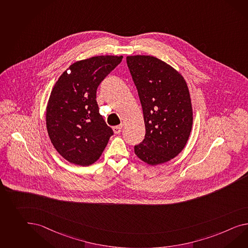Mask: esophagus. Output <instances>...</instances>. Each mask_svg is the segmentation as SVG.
Returning <instances> with one entry per match:
<instances>
[{
  "label": "esophagus",
  "instance_id": "obj_1",
  "mask_svg": "<svg viewBox=\"0 0 248 248\" xmlns=\"http://www.w3.org/2000/svg\"><path fill=\"white\" fill-rule=\"evenodd\" d=\"M121 129H122V125H120V126H115V127H113V131H114L115 134L121 133Z\"/></svg>",
  "mask_w": 248,
  "mask_h": 248
}]
</instances>
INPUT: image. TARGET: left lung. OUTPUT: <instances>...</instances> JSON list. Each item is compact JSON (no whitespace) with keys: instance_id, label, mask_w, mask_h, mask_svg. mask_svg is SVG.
Returning a JSON list of instances; mask_svg holds the SVG:
<instances>
[{"instance_id":"obj_1","label":"left lung","mask_w":248,"mask_h":248,"mask_svg":"<svg viewBox=\"0 0 248 248\" xmlns=\"http://www.w3.org/2000/svg\"><path fill=\"white\" fill-rule=\"evenodd\" d=\"M127 64L146 127L135 154L148 165L164 164L182 152L191 134L193 113L187 83L170 64L152 56H128Z\"/></svg>"}]
</instances>
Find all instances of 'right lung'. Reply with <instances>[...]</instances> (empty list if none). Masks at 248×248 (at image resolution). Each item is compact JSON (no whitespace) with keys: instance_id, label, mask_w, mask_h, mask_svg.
Returning a JSON list of instances; mask_svg holds the SVG:
<instances>
[{"instance_id":"obj_1","label":"right lung","mask_w":248,"mask_h":248,"mask_svg":"<svg viewBox=\"0 0 248 248\" xmlns=\"http://www.w3.org/2000/svg\"><path fill=\"white\" fill-rule=\"evenodd\" d=\"M122 58L97 56L77 61L53 87L46 112V129L56 150L71 164L93 165L113 135L99 113L96 92Z\"/></svg>"}]
</instances>
